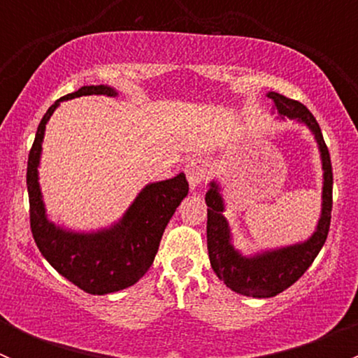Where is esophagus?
Masks as SVG:
<instances>
[{"label":"esophagus","instance_id":"1","mask_svg":"<svg viewBox=\"0 0 358 358\" xmlns=\"http://www.w3.org/2000/svg\"><path fill=\"white\" fill-rule=\"evenodd\" d=\"M185 175H187V180H189L190 189H196V187H199L201 183L208 178L209 175L208 164H206V162L199 157L190 159L185 166Z\"/></svg>","mask_w":358,"mask_h":358}]
</instances>
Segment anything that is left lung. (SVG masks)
<instances>
[{
    "instance_id": "8db88e82",
    "label": "left lung",
    "mask_w": 358,
    "mask_h": 358,
    "mask_svg": "<svg viewBox=\"0 0 358 358\" xmlns=\"http://www.w3.org/2000/svg\"><path fill=\"white\" fill-rule=\"evenodd\" d=\"M272 99L277 109V119H292L305 124L312 131L322 161V209L317 229L312 236L303 243L291 244L255 255H243L232 244V232L227 218L225 201L218 182L213 180L209 190L206 192L208 204V252L213 270L227 287L252 298H272L279 292L292 286L303 273L308 270L313 259L317 258L327 239L331 225V209H333V168H331L329 150L324 142L319 122L303 103L286 99L275 92L266 93Z\"/></svg>"
}]
</instances>
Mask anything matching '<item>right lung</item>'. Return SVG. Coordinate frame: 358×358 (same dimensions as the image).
Returning <instances> with one entry per match:
<instances>
[{
    "label": "right lung",
    "mask_w": 358,
    "mask_h": 358,
    "mask_svg": "<svg viewBox=\"0 0 358 358\" xmlns=\"http://www.w3.org/2000/svg\"><path fill=\"white\" fill-rule=\"evenodd\" d=\"M86 95L115 96L112 86H81L57 100L36 131L27 161V192L31 230L46 262L62 277L90 294H109L138 282L152 265L166 225L189 194L183 173L143 187L119 222L93 232H76L57 225L46 215L38 166L46 122L60 102Z\"/></svg>",
    "instance_id": "add662e5"
}]
</instances>
